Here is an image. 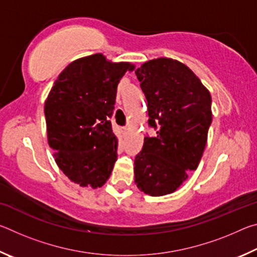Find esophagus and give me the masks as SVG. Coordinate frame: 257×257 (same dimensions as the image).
<instances>
[{
	"instance_id": "obj_1",
	"label": "esophagus",
	"mask_w": 257,
	"mask_h": 257,
	"mask_svg": "<svg viewBox=\"0 0 257 257\" xmlns=\"http://www.w3.org/2000/svg\"><path fill=\"white\" fill-rule=\"evenodd\" d=\"M127 132H128V129H127V128H125V127H122V128H121V133H122L123 135H125V134H127Z\"/></svg>"
}]
</instances>
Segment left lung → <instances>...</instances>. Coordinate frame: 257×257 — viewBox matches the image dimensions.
Returning a JSON list of instances; mask_svg holds the SVG:
<instances>
[{"instance_id": "obj_1", "label": "left lung", "mask_w": 257, "mask_h": 257, "mask_svg": "<svg viewBox=\"0 0 257 257\" xmlns=\"http://www.w3.org/2000/svg\"><path fill=\"white\" fill-rule=\"evenodd\" d=\"M147 99L149 122L159 130L145 137L135 159V184L150 196H164L179 188L196 170L212 122L211 94L180 61L158 58L136 70Z\"/></svg>"}]
</instances>
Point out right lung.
Wrapping results in <instances>:
<instances>
[{
    "label": "right lung",
    "instance_id": "right-lung-1",
    "mask_svg": "<svg viewBox=\"0 0 257 257\" xmlns=\"http://www.w3.org/2000/svg\"><path fill=\"white\" fill-rule=\"evenodd\" d=\"M135 68L102 53L87 55L69 63L47 95V142L60 170L75 184L96 189L110 178L118 137L108 118L121 78Z\"/></svg>",
    "mask_w": 257,
    "mask_h": 257
}]
</instances>
